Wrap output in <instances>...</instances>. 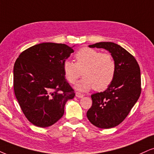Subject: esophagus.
Wrapping results in <instances>:
<instances>
[{
    "label": "esophagus",
    "instance_id": "obj_1",
    "mask_svg": "<svg viewBox=\"0 0 154 154\" xmlns=\"http://www.w3.org/2000/svg\"><path fill=\"white\" fill-rule=\"evenodd\" d=\"M83 96H84V95L81 94V93H79V92L75 93V96H76V97H78V98H83Z\"/></svg>",
    "mask_w": 154,
    "mask_h": 154
}]
</instances>
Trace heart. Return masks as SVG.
<instances>
[{
  "label": "heart",
  "instance_id": "b5f03b06",
  "mask_svg": "<svg viewBox=\"0 0 154 154\" xmlns=\"http://www.w3.org/2000/svg\"><path fill=\"white\" fill-rule=\"evenodd\" d=\"M75 63L66 60L63 63L64 75L70 83H75L83 74L84 78L77 83V90L86 91L94 88L103 91L114 79L116 64L109 54L84 47L74 55Z\"/></svg>",
  "mask_w": 154,
  "mask_h": 154
}]
</instances>
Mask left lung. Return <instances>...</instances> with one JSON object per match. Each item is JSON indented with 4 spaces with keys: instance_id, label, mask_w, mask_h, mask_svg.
Returning a JSON list of instances; mask_svg holds the SVG:
<instances>
[{
    "instance_id": "obj_1",
    "label": "left lung",
    "mask_w": 154,
    "mask_h": 154,
    "mask_svg": "<svg viewBox=\"0 0 154 154\" xmlns=\"http://www.w3.org/2000/svg\"><path fill=\"white\" fill-rule=\"evenodd\" d=\"M88 46L109 51L116 64L112 83L105 91L91 95L92 106L86 113L95 126L111 128L126 119L141 95L140 67L134 56L114 43L100 42Z\"/></svg>"
}]
</instances>
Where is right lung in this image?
<instances>
[{
	"instance_id": "1",
	"label": "right lung",
	"mask_w": 154,
	"mask_h": 154,
	"mask_svg": "<svg viewBox=\"0 0 154 154\" xmlns=\"http://www.w3.org/2000/svg\"><path fill=\"white\" fill-rule=\"evenodd\" d=\"M74 52L66 44L43 43L19 55L13 68V88L26 119L48 127L63 116L75 92L65 79L63 63Z\"/></svg>"
}]
</instances>
